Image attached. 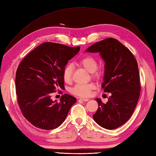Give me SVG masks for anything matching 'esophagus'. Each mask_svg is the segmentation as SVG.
I'll return each mask as SVG.
<instances>
[{
    "instance_id": "1",
    "label": "esophagus",
    "mask_w": 156,
    "mask_h": 156,
    "mask_svg": "<svg viewBox=\"0 0 156 156\" xmlns=\"http://www.w3.org/2000/svg\"><path fill=\"white\" fill-rule=\"evenodd\" d=\"M80 100H81V101H84V102H87V101L90 100V99L88 98H80Z\"/></svg>"
}]
</instances>
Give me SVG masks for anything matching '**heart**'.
I'll return each instance as SVG.
<instances>
[{"instance_id":"b5f03b06","label":"heart","mask_w":156,"mask_h":156,"mask_svg":"<svg viewBox=\"0 0 156 156\" xmlns=\"http://www.w3.org/2000/svg\"><path fill=\"white\" fill-rule=\"evenodd\" d=\"M79 66L83 67L86 70L92 74L94 78H98L100 76V72L97 71V62L91 56H86L82 58L78 62ZM73 73V66L72 64H67L63 69L62 77L66 83H69L72 80ZM94 88L93 84H77L71 89V92L74 95L79 97H88L90 96L92 90Z\"/></svg>"}]
</instances>
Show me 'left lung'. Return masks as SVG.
Instances as JSON below:
<instances>
[{
  "instance_id": "obj_1",
  "label": "left lung",
  "mask_w": 156,
  "mask_h": 156,
  "mask_svg": "<svg viewBox=\"0 0 156 156\" xmlns=\"http://www.w3.org/2000/svg\"><path fill=\"white\" fill-rule=\"evenodd\" d=\"M86 52L99 53L105 62V92H110L107 103L95 98L98 108L93 119L101 127L115 129L127 122L136 107L141 86L137 62L133 54L121 42L107 38L90 46Z\"/></svg>"
}]
</instances>
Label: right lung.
I'll use <instances>...</instances> for the list:
<instances>
[{"instance_id": "obj_1", "label": "right lung", "mask_w": 156, "mask_h": 156, "mask_svg": "<svg viewBox=\"0 0 156 156\" xmlns=\"http://www.w3.org/2000/svg\"><path fill=\"white\" fill-rule=\"evenodd\" d=\"M80 48L45 42L31 51L20 63L16 72V93L23 116L35 127L50 130L67 117L76 98L65 94L60 101L51 94L64 88L62 71Z\"/></svg>"}]
</instances>
